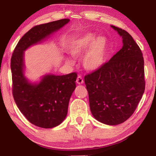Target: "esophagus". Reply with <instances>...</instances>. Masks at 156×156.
I'll return each instance as SVG.
<instances>
[{"label": "esophagus", "mask_w": 156, "mask_h": 156, "mask_svg": "<svg viewBox=\"0 0 156 156\" xmlns=\"http://www.w3.org/2000/svg\"><path fill=\"white\" fill-rule=\"evenodd\" d=\"M76 82H77V84H82L84 83V80L81 76H78L77 79H76Z\"/></svg>", "instance_id": "esophagus-1"}]
</instances>
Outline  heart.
Returning <instances> with one entry per match:
<instances>
[{"label":"heart","mask_w":156,"mask_h":156,"mask_svg":"<svg viewBox=\"0 0 156 156\" xmlns=\"http://www.w3.org/2000/svg\"><path fill=\"white\" fill-rule=\"evenodd\" d=\"M108 43L105 37H97L93 33L88 32L74 39L69 45L68 50L73 57L79 58L86 51L82 64L88 71H94L103 65L107 54ZM72 63V59H66Z\"/></svg>","instance_id":"heart-1"}]
</instances>
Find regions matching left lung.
Here are the masks:
<instances>
[{"label":"left lung","mask_w":156,"mask_h":156,"mask_svg":"<svg viewBox=\"0 0 156 156\" xmlns=\"http://www.w3.org/2000/svg\"><path fill=\"white\" fill-rule=\"evenodd\" d=\"M122 39V48L108 62L84 76L90 108L97 121L121 124L133 114L145 91L141 49L124 29L111 25Z\"/></svg>","instance_id":"8db88e82"}]
</instances>
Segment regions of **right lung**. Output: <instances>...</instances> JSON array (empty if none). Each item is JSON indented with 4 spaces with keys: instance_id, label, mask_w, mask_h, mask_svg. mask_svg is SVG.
I'll use <instances>...</instances> for the list:
<instances>
[{
    "instance_id": "add662e5",
    "label": "right lung",
    "mask_w": 156,
    "mask_h": 156,
    "mask_svg": "<svg viewBox=\"0 0 156 156\" xmlns=\"http://www.w3.org/2000/svg\"><path fill=\"white\" fill-rule=\"evenodd\" d=\"M69 21L68 19L36 25L23 36L13 51L11 68L12 95L15 103L26 119L39 127L53 128L62 123L76 88L77 73L45 75L37 84H32L23 73V55L31 45L41 41Z\"/></svg>"
}]
</instances>
